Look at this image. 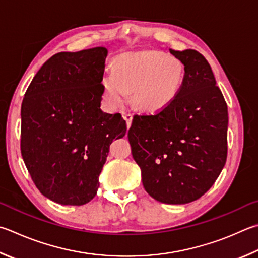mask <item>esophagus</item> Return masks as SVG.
I'll use <instances>...</instances> for the list:
<instances>
[{
	"label": "esophagus",
	"mask_w": 258,
	"mask_h": 258,
	"mask_svg": "<svg viewBox=\"0 0 258 258\" xmlns=\"http://www.w3.org/2000/svg\"><path fill=\"white\" fill-rule=\"evenodd\" d=\"M124 117H125V120H126V126H127V128H130L131 124H132L133 115L132 114H126Z\"/></svg>",
	"instance_id": "1"
}]
</instances>
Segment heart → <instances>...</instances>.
<instances>
[{"instance_id": "obj_1", "label": "heart", "mask_w": 258, "mask_h": 258, "mask_svg": "<svg viewBox=\"0 0 258 258\" xmlns=\"http://www.w3.org/2000/svg\"><path fill=\"white\" fill-rule=\"evenodd\" d=\"M185 74L184 62L177 56L143 49L116 58L113 71L104 73L101 84L111 106L127 104L133 92L138 108L154 113L167 108L176 99Z\"/></svg>"}]
</instances>
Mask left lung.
<instances>
[{
	"label": "left lung",
	"instance_id": "obj_1",
	"mask_svg": "<svg viewBox=\"0 0 258 258\" xmlns=\"http://www.w3.org/2000/svg\"><path fill=\"white\" fill-rule=\"evenodd\" d=\"M170 53L185 65L179 93L165 109L134 115L127 137L147 193L161 203L185 204L207 193L224 167L228 107L202 54Z\"/></svg>",
	"mask_w": 258,
	"mask_h": 258
}]
</instances>
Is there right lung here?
<instances>
[{
    "label": "right lung",
    "mask_w": 258,
    "mask_h": 258,
    "mask_svg": "<svg viewBox=\"0 0 258 258\" xmlns=\"http://www.w3.org/2000/svg\"><path fill=\"white\" fill-rule=\"evenodd\" d=\"M105 47L60 51L32 79L21 105V154L37 188L63 205L95 198L111 142L126 134L119 113L100 109Z\"/></svg>",
    "instance_id": "right-lung-1"
}]
</instances>
